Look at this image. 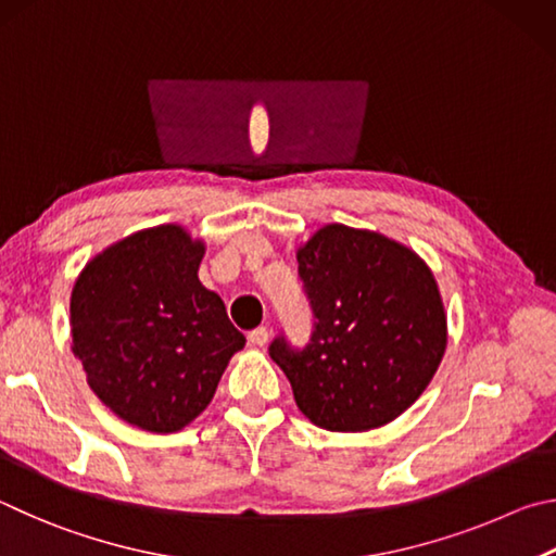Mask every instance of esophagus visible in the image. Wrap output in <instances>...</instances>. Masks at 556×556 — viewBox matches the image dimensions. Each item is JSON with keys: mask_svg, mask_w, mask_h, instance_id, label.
Masks as SVG:
<instances>
[{"mask_svg": "<svg viewBox=\"0 0 556 556\" xmlns=\"http://www.w3.org/2000/svg\"><path fill=\"white\" fill-rule=\"evenodd\" d=\"M268 342V329L266 327H258L253 329V332H249V344L251 346H263Z\"/></svg>", "mask_w": 556, "mask_h": 556, "instance_id": "1", "label": "esophagus"}]
</instances>
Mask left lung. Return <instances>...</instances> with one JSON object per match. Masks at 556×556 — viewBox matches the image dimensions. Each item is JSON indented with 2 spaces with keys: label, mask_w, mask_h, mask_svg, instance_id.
I'll return each instance as SVG.
<instances>
[{
  "label": "left lung",
  "mask_w": 556,
  "mask_h": 556,
  "mask_svg": "<svg viewBox=\"0 0 556 556\" xmlns=\"http://www.w3.org/2000/svg\"><path fill=\"white\" fill-rule=\"evenodd\" d=\"M315 313L307 349L283 339L270 358L309 422L368 432L401 417L446 352V309L425 258L381 231L325 224L295 251Z\"/></svg>",
  "instance_id": "1"
}]
</instances>
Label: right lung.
<instances>
[{
  "label": "right lung",
  "mask_w": 556,
  "mask_h": 556,
  "mask_svg": "<svg viewBox=\"0 0 556 556\" xmlns=\"http://www.w3.org/2000/svg\"><path fill=\"white\" fill-rule=\"evenodd\" d=\"M204 249L182 224L139 229L94 253L73 286V354L92 393L139 430L188 427L247 344L200 283Z\"/></svg>",
  "instance_id": "add662e5"
}]
</instances>
